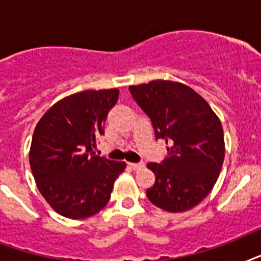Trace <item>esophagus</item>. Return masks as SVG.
<instances>
[{
    "label": "esophagus",
    "instance_id": "34e87169",
    "mask_svg": "<svg viewBox=\"0 0 261 261\" xmlns=\"http://www.w3.org/2000/svg\"><path fill=\"white\" fill-rule=\"evenodd\" d=\"M128 167H130L131 169H134V171H138V169L143 168V163H130L128 164Z\"/></svg>",
    "mask_w": 261,
    "mask_h": 261
}]
</instances>
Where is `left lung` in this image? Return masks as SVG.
<instances>
[{"label": "left lung", "instance_id": "obj_1", "mask_svg": "<svg viewBox=\"0 0 261 261\" xmlns=\"http://www.w3.org/2000/svg\"><path fill=\"white\" fill-rule=\"evenodd\" d=\"M131 96L150 118L155 139H165L168 157L149 163L155 182L149 200L169 213L190 210L213 190L225 157L222 124L202 96L173 81L130 87Z\"/></svg>", "mask_w": 261, "mask_h": 261}]
</instances>
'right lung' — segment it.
I'll list each match as a JSON object with an SVG mask.
<instances>
[{
  "label": "right lung",
  "instance_id": "add662e5",
  "mask_svg": "<svg viewBox=\"0 0 261 261\" xmlns=\"http://www.w3.org/2000/svg\"><path fill=\"white\" fill-rule=\"evenodd\" d=\"M118 97V89L71 94L51 107L35 127L31 171L40 194L63 217L83 219L98 213L126 168L94 153Z\"/></svg>",
  "mask_w": 261,
  "mask_h": 261
}]
</instances>
